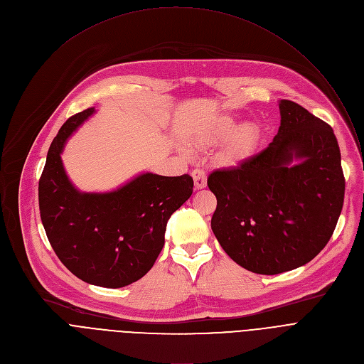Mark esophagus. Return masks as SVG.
<instances>
[{"label": "esophagus", "instance_id": "1", "mask_svg": "<svg viewBox=\"0 0 364 364\" xmlns=\"http://www.w3.org/2000/svg\"><path fill=\"white\" fill-rule=\"evenodd\" d=\"M191 176H193V180H194V187L197 190H201L207 186V176L203 170H194L191 173Z\"/></svg>", "mask_w": 364, "mask_h": 364}]
</instances>
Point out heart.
Wrapping results in <instances>:
<instances>
[{
	"mask_svg": "<svg viewBox=\"0 0 364 364\" xmlns=\"http://www.w3.org/2000/svg\"><path fill=\"white\" fill-rule=\"evenodd\" d=\"M261 131L252 121L236 119L230 115H220L212 118L203 127L196 129L190 141L198 148H209L222 141L218 152V161L223 167H237L247 161L256 152Z\"/></svg>",
	"mask_w": 364,
	"mask_h": 364,
	"instance_id": "obj_1",
	"label": "heart"
}]
</instances>
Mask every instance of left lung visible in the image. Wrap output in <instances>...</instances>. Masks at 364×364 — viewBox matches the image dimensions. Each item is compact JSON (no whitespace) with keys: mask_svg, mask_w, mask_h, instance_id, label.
<instances>
[{"mask_svg":"<svg viewBox=\"0 0 364 364\" xmlns=\"http://www.w3.org/2000/svg\"><path fill=\"white\" fill-rule=\"evenodd\" d=\"M281 125L267 149L207 186L218 198L212 230L242 268L277 275L314 259L330 240L344 201V176L330 125L279 100Z\"/></svg>","mask_w":364,"mask_h":364,"instance_id":"obj_1","label":"left lung"}]
</instances>
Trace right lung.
<instances>
[{"instance_id": "1", "label": "right lung", "mask_w": 364, "mask_h": 364, "mask_svg": "<svg viewBox=\"0 0 364 364\" xmlns=\"http://www.w3.org/2000/svg\"><path fill=\"white\" fill-rule=\"evenodd\" d=\"M95 112L89 108L69 118L51 142L38 181L40 216L51 247L73 275L96 287L122 288L152 268L167 220L190 198L193 178L144 171L111 191H80L62 154Z\"/></svg>"}]
</instances>
